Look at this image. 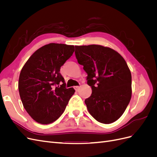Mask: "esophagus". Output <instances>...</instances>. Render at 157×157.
Here are the masks:
<instances>
[{"mask_svg": "<svg viewBox=\"0 0 157 157\" xmlns=\"http://www.w3.org/2000/svg\"><path fill=\"white\" fill-rule=\"evenodd\" d=\"M79 88H80V86H75V90H76V91H78V90H79Z\"/></svg>", "mask_w": 157, "mask_h": 157, "instance_id": "34e87169", "label": "esophagus"}]
</instances>
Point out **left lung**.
I'll list each match as a JSON object with an SVG mask.
<instances>
[{"label": "left lung", "mask_w": 157, "mask_h": 157, "mask_svg": "<svg viewBox=\"0 0 157 157\" xmlns=\"http://www.w3.org/2000/svg\"><path fill=\"white\" fill-rule=\"evenodd\" d=\"M75 56L92 88L84 101L88 112L103 124L117 121L132 97V75L126 61L115 50L97 44L75 46Z\"/></svg>", "instance_id": "obj_1"}]
</instances>
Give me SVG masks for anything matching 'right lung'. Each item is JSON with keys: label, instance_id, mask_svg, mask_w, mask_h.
<instances>
[{"label": "right lung", "instance_id": "right-lung-1", "mask_svg": "<svg viewBox=\"0 0 157 157\" xmlns=\"http://www.w3.org/2000/svg\"><path fill=\"white\" fill-rule=\"evenodd\" d=\"M73 45L50 43L36 50L23 65L18 89L23 105L33 120L42 124L62 115L75 90L66 88L60 68L73 55Z\"/></svg>", "mask_w": 157, "mask_h": 157}]
</instances>
